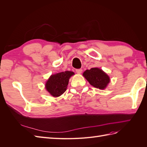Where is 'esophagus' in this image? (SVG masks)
I'll return each instance as SVG.
<instances>
[{
    "label": "esophagus",
    "mask_w": 147,
    "mask_h": 147,
    "mask_svg": "<svg viewBox=\"0 0 147 147\" xmlns=\"http://www.w3.org/2000/svg\"><path fill=\"white\" fill-rule=\"evenodd\" d=\"M76 72L78 74H82V69H76Z\"/></svg>",
    "instance_id": "34e87169"
}]
</instances>
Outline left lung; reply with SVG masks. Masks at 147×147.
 Wrapping results in <instances>:
<instances>
[{
	"label": "left lung",
	"mask_w": 147,
	"mask_h": 147,
	"mask_svg": "<svg viewBox=\"0 0 147 147\" xmlns=\"http://www.w3.org/2000/svg\"><path fill=\"white\" fill-rule=\"evenodd\" d=\"M83 75L91 85L100 90L105 89L110 82L109 77L99 68L86 70Z\"/></svg>",
	"instance_id": "1"
}]
</instances>
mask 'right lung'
I'll list each match as a JSON object with an SVG mask.
<instances>
[{
    "label": "right lung",
    "instance_id": "add662e5",
    "mask_svg": "<svg viewBox=\"0 0 147 147\" xmlns=\"http://www.w3.org/2000/svg\"><path fill=\"white\" fill-rule=\"evenodd\" d=\"M74 75L71 71L60 72L52 75L47 82V90L54 97H58L65 91L70 77Z\"/></svg>",
    "mask_w": 147,
    "mask_h": 147
}]
</instances>
